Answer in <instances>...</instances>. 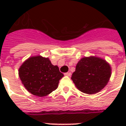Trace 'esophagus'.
Returning a JSON list of instances; mask_svg holds the SVG:
<instances>
[{
  "mask_svg": "<svg viewBox=\"0 0 126 126\" xmlns=\"http://www.w3.org/2000/svg\"><path fill=\"white\" fill-rule=\"evenodd\" d=\"M64 75H65V76H67V77H70L71 75V73H70V72H67V73H65V74H64Z\"/></svg>",
  "mask_w": 126,
  "mask_h": 126,
  "instance_id": "esophagus-1",
  "label": "esophagus"
}]
</instances>
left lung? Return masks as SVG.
Returning a JSON list of instances; mask_svg holds the SVG:
<instances>
[{
  "mask_svg": "<svg viewBox=\"0 0 126 126\" xmlns=\"http://www.w3.org/2000/svg\"><path fill=\"white\" fill-rule=\"evenodd\" d=\"M111 76L109 63L97 57H83L76 66L71 79L83 93L94 94L103 89Z\"/></svg>",
  "mask_w": 126,
  "mask_h": 126,
  "instance_id": "1",
  "label": "left lung"
}]
</instances>
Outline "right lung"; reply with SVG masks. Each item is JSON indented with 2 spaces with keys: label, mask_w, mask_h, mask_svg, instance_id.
Returning a JSON list of instances; mask_svg holds the SVG:
<instances>
[{
  "label": "right lung",
  "mask_w": 126,
  "mask_h": 126,
  "mask_svg": "<svg viewBox=\"0 0 126 126\" xmlns=\"http://www.w3.org/2000/svg\"><path fill=\"white\" fill-rule=\"evenodd\" d=\"M19 76L29 92L44 97L55 90L63 74L48 58L38 55L29 57L19 69Z\"/></svg>",
  "instance_id": "obj_1"
}]
</instances>
